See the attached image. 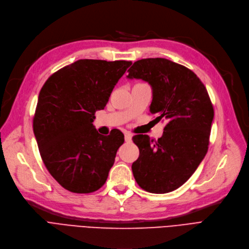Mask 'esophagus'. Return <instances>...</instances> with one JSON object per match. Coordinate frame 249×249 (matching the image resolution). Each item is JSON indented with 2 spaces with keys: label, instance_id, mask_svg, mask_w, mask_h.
<instances>
[{
  "label": "esophagus",
  "instance_id": "esophagus-1",
  "mask_svg": "<svg viewBox=\"0 0 249 249\" xmlns=\"http://www.w3.org/2000/svg\"><path fill=\"white\" fill-rule=\"evenodd\" d=\"M124 140H125L126 143H131V142H132V135L128 134V133H125L124 134Z\"/></svg>",
  "mask_w": 249,
  "mask_h": 249
}]
</instances>
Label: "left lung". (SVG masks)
<instances>
[{"label": "left lung", "mask_w": 249, "mask_h": 249, "mask_svg": "<svg viewBox=\"0 0 249 249\" xmlns=\"http://www.w3.org/2000/svg\"><path fill=\"white\" fill-rule=\"evenodd\" d=\"M127 72L128 79L149 83L153 91L150 112L158 122L168 121L155 143L147 135L133 138L140 150L132 165L134 177L146 192L170 193L186 182L206 156L213 104L193 71L166 58H143Z\"/></svg>", "instance_id": "1"}]
</instances>
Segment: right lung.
<instances>
[{
  "instance_id": "1",
  "label": "right lung",
  "mask_w": 249,
  "mask_h": 249,
  "mask_svg": "<svg viewBox=\"0 0 249 249\" xmlns=\"http://www.w3.org/2000/svg\"><path fill=\"white\" fill-rule=\"evenodd\" d=\"M131 65L79 60L56 71L42 86L33 132L46 169L67 191L90 194L107 179L124 136L116 128L102 136L92 123Z\"/></svg>"
}]
</instances>
